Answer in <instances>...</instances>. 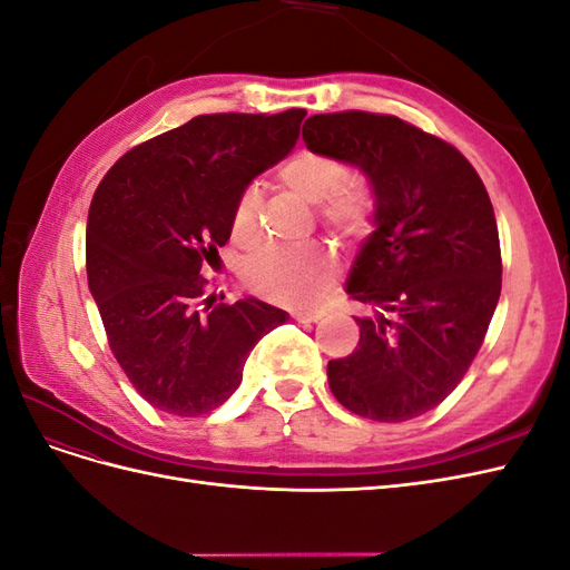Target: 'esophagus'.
Instances as JSON below:
<instances>
[{"instance_id":"obj_1","label":"esophagus","mask_w":570,"mask_h":570,"mask_svg":"<svg viewBox=\"0 0 570 570\" xmlns=\"http://www.w3.org/2000/svg\"><path fill=\"white\" fill-rule=\"evenodd\" d=\"M321 316H323V312H318V308H308V312H304V308H297V312H292V318L299 321V323H316Z\"/></svg>"}]
</instances>
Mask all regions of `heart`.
Returning a JSON list of instances; mask_svg holds the SVG:
<instances>
[{
    "instance_id": "b5f03b06",
    "label": "heart",
    "mask_w": 570,
    "mask_h": 570,
    "mask_svg": "<svg viewBox=\"0 0 570 570\" xmlns=\"http://www.w3.org/2000/svg\"><path fill=\"white\" fill-rule=\"evenodd\" d=\"M278 185L308 204H323V218L344 235L366 228L371 216L368 195L347 183L350 168L337 157L316 149H302L278 168ZM258 209L262 195L245 187L237 195L230 214V235L237 245H254L258 237ZM335 278L333 256L321 247H266L249 258L245 283L258 297L304 306L316 302Z\"/></svg>"
}]
</instances>
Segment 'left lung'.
Instances as JSON below:
<instances>
[{"label":"left lung","mask_w":570,"mask_h":570,"mask_svg":"<svg viewBox=\"0 0 570 570\" xmlns=\"http://www.w3.org/2000/svg\"><path fill=\"white\" fill-rule=\"evenodd\" d=\"M302 137L356 166L375 197L347 278L373 316L354 318L356 350L327 361V383L356 416L416 419L461 383L502 292L488 189L456 147L390 114H316Z\"/></svg>","instance_id":"obj_1"}]
</instances>
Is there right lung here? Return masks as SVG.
<instances>
[{
  "label": "right lung",
  "instance_id": "right-lung-1",
  "mask_svg": "<svg viewBox=\"0 0 570 570\" xmlns=\"http://www.w3.org/2000/svg\"><path fill=\"white\" fill-rule=\"evenodd\" d=\"M304 109L206 114L124 154L88 214V285L116 361L154 409L202 416L230 400L254 344L287 321L245 297L204 299L237 195L287 157Z\"/></svg>",
  "mask_w": 570,
  "mask_h": 570
}]
</instances>
